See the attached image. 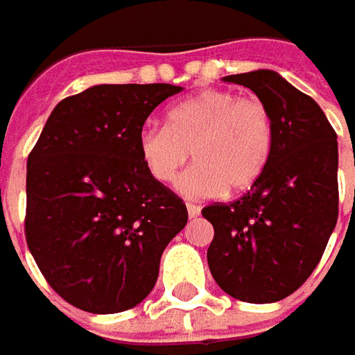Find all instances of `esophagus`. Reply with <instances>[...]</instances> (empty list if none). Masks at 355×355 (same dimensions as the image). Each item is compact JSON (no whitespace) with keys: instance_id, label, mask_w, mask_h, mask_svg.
<instances>
[{"instance_id":"34e87169","label":"esophagus","mask_w":355,"mask_h":355,"mask_svg":"<svg viewBox=\"0 0 355 355\" xmlns=\"http://www.w3.org/2000/svg\"><path fill=\"white\" fill-rule=\"evenodd\" d=\"M199 213H201V207H199V205H193V203H187V215H189V219L198 217Z\"/></svg>"}]
</instances>
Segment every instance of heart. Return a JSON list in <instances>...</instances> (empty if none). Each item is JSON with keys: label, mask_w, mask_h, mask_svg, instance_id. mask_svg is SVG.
I'll return each mask as SVG.
<instances>
[{"label": "heart", "mask_w": 355, "mask_h": 355, "mask_svg": "<svg viewBox=\"0 0 355 355\" xmlns=\"http://www.w3.org/2000/svg\"><path fill=\"white\" fill-rule=\"evenodd\" d=\"M138 150L152 178L170 184L191 157L196 166L178 180L185 198H215L249 189L272 150V120L257 98L209 89L168 110L166 126H146Z\"/></svg>", "instance_id": "1"}]
</instances>
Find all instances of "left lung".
<instances>
[{
    "mask_svg": "<svg viewBox=\"0 0 355 355\" xmlns=\"http://www.w3.org/2000/svg\"><path fill=\"white\" fill-rule=\"evenodd\" d=\"M272 120V150L243 198L203 207L215 229L207 263L229 296L268 304L304 284L338 221V136L322 108L275 71L229 75Z\"/></svg>",
    "mask_w": 355,
    "mask_h": 355,
    "instance_id": "obj_1",
    "label": "left lung"
}]
</instances>
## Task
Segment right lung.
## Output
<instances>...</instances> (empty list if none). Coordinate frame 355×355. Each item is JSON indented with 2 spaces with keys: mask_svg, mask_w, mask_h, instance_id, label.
I'll use <instances>...</instances> for the list:
<instances>
[{
  "mask_svg": "<svg viewBox=\"0 0 355 355\" xmlns=\"http://www.w3.org/2000/svg\"><path fill=\"white\" fill-rule=\"evenodd\" d=\"M173 85H96L55 106L27 157L25 237L53 291L92 314L152 293L185 203L144 166L138 136Z\"/></svg>",
  "mask_w": 355,
  "mask_h": 355,
  "instance_id": "add662e5",
  "label": "right lung"
}]
</instances>
